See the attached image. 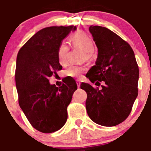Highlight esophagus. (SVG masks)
<instances>
[{"label":"esophagus","mask_w":151,"mask_h":151,"mask_svg":"<svg viewBox=\"0 0 151 151\" xmlns=\"http://www.w3.org/2000/svg\"><path fill=\"white\" fill-rule=\"evenodd\" d=\"M76 82H77V87H78V88H80V85H81V83H80V82L79 81V80H76Z\"/></svg>","instance_id":"obj_1"}]
</instances>
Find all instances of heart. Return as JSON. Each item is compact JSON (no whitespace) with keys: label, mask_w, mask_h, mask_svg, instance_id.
Here are the masks:
<instances>
[{"label":"heart","mask_w":151,"mask_h":151,"mask_svg":"<svg viewBox=\"0 0 151 151\" xmlns=\"http://www.w3.org/2000/svg\"><path fill=\"white\" fill-rule=\"evenodd\" d=\"M71 42H72L74 46L82 47L86 52L88 56L91 55V53H92L94 50L93 42L91 38L83 32H80L74 35L71 37ZM68 51H69V47L66 42H62L58 47V60L61 65L66 64ZM84 71V67L71 66L66 71V75L73 78H80Z\"/></svg>","instance_id":"obj_1"}]
</instances>
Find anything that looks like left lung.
Wrapping results in <instances>:
<instances>
[{"instance_id":"left-lung-1","label":"left lung","mask_w":151,"mask_h":151,"mask_svg":"<svg viewBox=\"0 0 151 151\" xmlns=\"http://www.w3.org/2000/svg\"><path fill=\"white\" fill-rule=\"evenodd\" d=\"M89 31L98 56L86 77L91 83L105 85L101 90L88 83L80 85L87 93V112L97 124L115 126L128 118L137 97L139 68L132 47L116 33L98 25H91Z\"/></svg>"}]
</instances>
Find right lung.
<instances>
[{"instance_id":"add662e5","label":"right lung","mask_w":151,"mask_h":151,"mask_svg":"<svg viewBox=\"0 0 151 151\" xmlns=\"http://www.w3.org/2000/svg\"><path fill=\"white\" fill-rule=\"evenodd\" d=\"M76 29L74 25L42 29L17 54L15 81L19 106L32 126L42 133H52L64 126L67 106L77 89L73 79L59 88L49 81V77L62 68L58 60V47Z\"/></svg>"}]
</instances>
